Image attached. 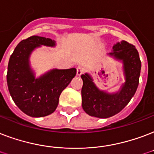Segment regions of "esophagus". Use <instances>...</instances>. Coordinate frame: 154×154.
Returning <instances> with one entry per match:
<instances>
[{"label":"esophagus","instance_id":"esophagus-1","mask_svg":"<svg viewBox=\"0 0 154 154\" xmlns=\"http://www.w3.org/2000/svg\"><path fill=\"white\" fill-rule=\"evenodd\" d=\"M84 72V69H83V68L81 66H78L77 68V76H81V75Z\"/></svg>","mask_w":154,"mask_h":154}]
</instances>
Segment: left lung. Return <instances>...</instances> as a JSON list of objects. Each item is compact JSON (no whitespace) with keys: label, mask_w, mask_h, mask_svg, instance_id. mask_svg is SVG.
I'll list each match as a JSON object with an SVG mask.
<instances>
[{"label":"left lung","mask_w":154,"mask_h":154,"mask_svg":"<svg viewBox=\"0 0 154 154\" xmlns=\"http://www.w3.org/2000/svg\"><path fill=\"white\" fill-rule=\"evenodd\" d=\"M123 62L125 82L118 92L110 94L100 90L88 73L82 74V108L89 116L109 118L118 114L127 106L139 85L141 62L134 45L122 41L113 46V51L108 54Z\"/></svg>","instance_id":"obj_1"}]
</instances>
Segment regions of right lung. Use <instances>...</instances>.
Instances as JSON below:
<instances>
[{
	"label": "right lung",
	"instance_id": "1",
	"mask_svg": "<svg viewBox=\"0 0 154 154\" xmlns=\"http://www.w3.org/2000/svg\"><path fill=\"white\" fill-rule=\"evenodd\" d=\"M41 45L54 47L51 38L33 35L15 48L9 60L7 85L18 108L31 117H43L53 113L63 90L76 76L77 69H52L38 78L30 69L29 58L32 51Z\"/></svg>",
	"mask_w": 154,
	"mask_h": 154
}]
</instances>
